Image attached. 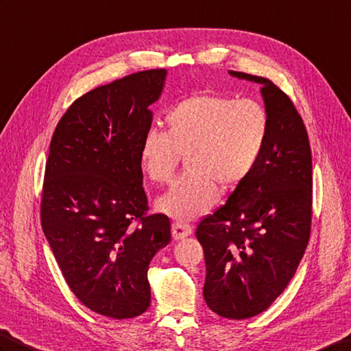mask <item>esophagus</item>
Listing matches in <instances>:
<instances>
[{
	"instance_id": "obj_1",
	"label": "esophagus",
	"mask_w": 351,
	"mask_h": 351,
	"mask_svg": "<svg viewBox=\"0 0 351 351\" xmlns=\"http://www.w3.org/2000/svg\"><path fill=\"white\" fill-rule=\"evenodd\" d=\"M171 232H173L174 240H183V238L189 237L192 234V226L180 223V221H176V223H173V226H171Z\"/></svg>"
}]
</instances>
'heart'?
Instances as JSON below:
<instances>
[{"label": "heart", "mask_w": 351, "mask_h": 351, "mask_svg": "<svg viewBox=\"0 0 351 351\" xmlns=\"http://www.w3.org/2000/svg\"><path fill=\"white\" fill-rule=\"evenodd\" d=\"M167 130L152 128L140 147V165L153 183L165 184L186 160L187 173L171 184L158 207L178 220L204 215L220 192L238 189L252 176L269 134L261 102L219 93H195L165 114Z\"/></svg>", "instance_id": "1"}]
</instances>
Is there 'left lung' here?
I'll use <instances>...</instances> for the list:
<instances>
[{
  "label": "left lung",
  "instance_id": "left-lung-1",
  "mask_svg": "<svg viewBox=\"0 0 351 351\" xmlns=\"http://www.w3.org/2000/svg\"><path fill=\"white\" fill-rule=\"evenodd\" d=\"M262 84L269 134L259 164L225 205L204 217V299L220 317L243 320L283 293L308 245L313 164L305 125L292 99L265 77L229 71Z\"/></svg>",
  "mask_w": 351,
  "mask_h": 351
}]
</instances>
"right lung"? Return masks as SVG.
<instances>
[{
  "label": "right lung",
  "mask_w": 351,
  "mask_h": 351,
  "mask_svg": "<svg viewBox=\"0 0 351 351\" xmlns=\"http://www.w3.org/2000/svg\"><path fill=\"white\" fill-rule=\"evenodd\" d=\"M165 70L125 75L77 98L58 122L40 219L62 276L89 310L123 320L150 305L149 263L171 240L149 215L140 147Z\"/></svg>",
  "instance_id": "add662e5"
}]
</instances>
